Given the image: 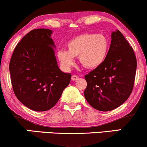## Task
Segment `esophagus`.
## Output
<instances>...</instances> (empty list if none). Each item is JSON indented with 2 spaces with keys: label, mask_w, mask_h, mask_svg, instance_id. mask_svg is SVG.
Returning <instances> with one entry per match:
<instances>
[{
  "label": "esophagus",
  "mask_w": 147,
  "mask_h": 147,
  "mask_svg": "<svg viewBox=\"0 0 147 147\" xmlns=\"http://www.w3.org/2000/svg\"><path fill=\"white\" fill-rule=\"evenodd\" d=\"M78 79H79L78 76H77V75H72V80L73 81V82H75V81H77Z\"/></svg>",
  "instance_id": "1"
}]
</instances>
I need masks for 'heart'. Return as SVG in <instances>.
Masks as SVG:
<instances>
[{
  "instance_id": "1",
  "label": "heart",
  "mask_w": 147,
  "mask_h": 147,
  "mask_svg": "<svg viewBox=\"0 0 147 147\" xmlns=\"http://www.w3.org/2000/svg\"><path fill=\"white\" fill-rule=\"evenodd\" d=\"M68 50L61 49L57 52V58L64 70H69L75 64V57L86 68H96L104 63L109 42L103 34L86 33L74 37L68 41Z\"/></svg>"
}]
</instances>
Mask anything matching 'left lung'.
<instances>
[{"mask_svg": "<svg viewBox=\"0 0 147 147\" xmlns=\"http://www.w3.org/2000/svg\"><path fill=\"white\" fill-rule=\"evenodd\" d=\"M136 68L133 48L119 30L113 32L104 63L85 75L84 96L88 104L100 111H112L122 105L132 92Z\"/></svg>", "mask_w": 147, "mask_h": 147, "instance_id": "left-lung-1", "label": "left lung"}]
</instances>
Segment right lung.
Wrapping results in <instances>:
<instances>
[{
	"mask_svg": "<svg viewBox=\"0 0 147 147\" xmlns=\"http://www.w3.org/2000/svg\"><path fill=\"white\" fill-rule=\"evenodd\" d=\"M52 34L43 28L30 31L16 45L9 62L15 95L34 111L52 109L71 79V74L59 68Z\"/></svg>",
	"mask_w": 147,
	"mask_h": 147,
	"instance_id": "add662e5",
	"label": "right lung"
}]
</instances>
